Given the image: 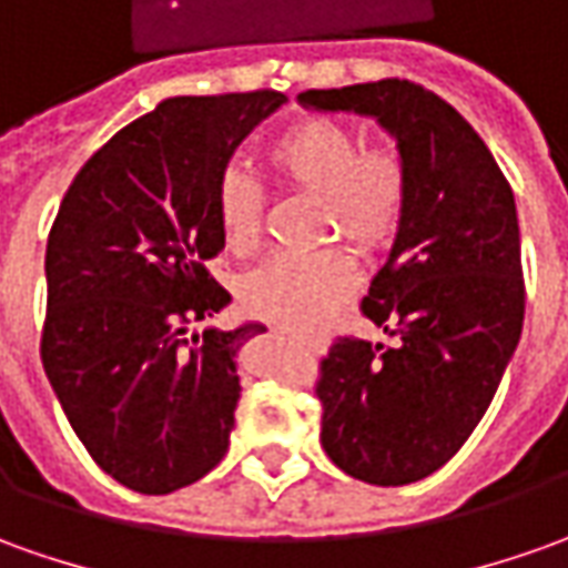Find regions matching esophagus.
<instances>
[{
    "label": "esophagus",
    "mask_w": 568,
    "mask_h": 568,
    "mask_svg": "<svg viewBox=\"0 0 568 568\" xmlns=\"http://www.w3.org/2000/svg\"><path fill=\"white\" fill-rule=\"evenodd\" d=\"M301 342L311 351H316V354H323V351L329 348V338H323V335H311V338H301Z\"/></svg>",
    "instance_id": "34e87169"
}]
</instances>
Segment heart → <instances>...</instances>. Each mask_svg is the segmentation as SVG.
<instances>
[{"instance_id": "obj_1", "label": "heart", "mask_w": 568, "mask_h": 568, "mask_svg": "<svg viewBox=\"0 0 568 568\" xmlns=\"http://www.w3.org/2000/svg\"><path fill=\"white\" fill-rule=\"evenodd\" d=\"M267 164L292 192L320 202V239H348L373 254L395 242L410 202V171L388 142L364 145V133L338 118H304L267 145ZM223 245L239 257L264 242V192L239 168H226L214 189ZM357 285L345 252L285 254L245 276L242 307L288 333H314Z\"/></svg>"}]
</instances>
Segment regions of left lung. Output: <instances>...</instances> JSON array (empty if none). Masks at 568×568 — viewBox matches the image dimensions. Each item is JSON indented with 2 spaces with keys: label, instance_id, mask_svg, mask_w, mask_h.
<instances>
[{
  "label": "left lung",
  "instance_id": "8db88e82",
  "mask_svg": "<svg viewBox=\"0 0 568 568\" xmlns=\"http://www.w3.org/2000/svg\"><path fill=\"white\" fill-rule=\"evenodd\" d=\"M298 102L376 118L410 171L407 214L361 304L395 345L342 335L316 379L329 460L369 485H410L473 435L519 345L516 199L460 111L419 83L392 77Z\"/></svg>",
  "mask_w": 568,
  "mask_h": 568
}]
</instances>
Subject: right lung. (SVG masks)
I'll return each mask as SVG.
<instances>
[{"label":"right lung","mask_w":568,"mask_h":568,"mask_svg":"<svg viewBox=\"0 0 568 568\" xmlns=\"http://www.w3.org/2000/svg\"><path fill=\"white\" fill-rule=\"evenodd\" d=\"M276 90L176 95L126 123L80 168L45 245L42 369L90 457L139 495L207 476L230 447L235 354L261 323L204 329L230 292L214 189Z\"/></svg>","instance_id":"right-lung-1"}]
</instances>
